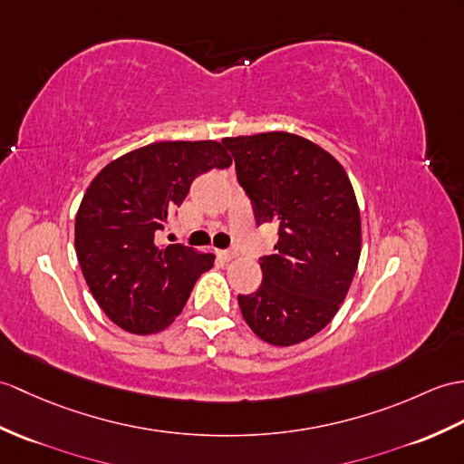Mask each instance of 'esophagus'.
Returning a JSON list of instances; mask_svg holds the SVG:
<instances>
[{"label": "esophagus", "instance_id": "esophagus-1", "mask_svg": "<svg viewBox=\"0 0 464 464\" xmlns=\"http://www.w3.org/2000/svg\"><path fill=\"white\" fill-rule=\"evenodd\" d=\"M218 256L221 258V261L227 263V261H233V258L237 256V253L235 251H218Z\"/></svg>", "mask_w": 464, "mask_h": 464}]
</instances>
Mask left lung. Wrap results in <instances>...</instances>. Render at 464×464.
Listing matches in <instances>:
<instances>
[{"label": "left lung", "instance_id": "1", "mask_svg": "<svg viewBox=\"0 0 464 464\" xmlns=\"http://www.w3.org/2000/svg\"><path fill=\"white\" fill-rule=\"evenodd\" d=\"M256 223H276L263 283L239 295L249 328L271 346H295L336 316L362 253V219L340 161L290 132L223 138Z\"/></svg>", "mask_w": 464, "mask_h": 464}]
</instances>
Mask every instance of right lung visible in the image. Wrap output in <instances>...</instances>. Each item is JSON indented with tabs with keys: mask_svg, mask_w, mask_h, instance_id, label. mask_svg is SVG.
<instances>
[{
	"mask_svg": "<svg viewBox=\"0 0 464 464\" xmlns=\"http://www.w3.org/2000/svg\"><path fill=\"white\" fill-rule=\"evenodd\" d=\"M231 164L215 140L154 142L94 176L74 219V251L94 300L116 326L146 336L179 316L215 255L179 243L156 245L154 235L186 199L193 179Z\"/></svg>",
	"mask_w": 464,
	"mask_h": 464,
	"instance_id": "obj_1",
	"label": "right lung"
}]
</instances>
